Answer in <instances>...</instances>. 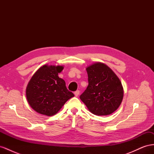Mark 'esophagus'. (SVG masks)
Wrapping results in <instances>:
<instances>
[{
	"mask_svg": "<svg viewBox=\"0 0 154 154\" xmlns=\"http://www.w3.org/2000/svg\"><path fill=\"white\" fill-rule=\"evenodd\" d=\"M74 95H75V96H78L79 94H80V91H76L74 92Z\"/></svg>",
	"mask_w": 154,
	"mask_h": 154,
	"instance_id": "obj_1",
	"label": "esophagus"
}]
</instances>
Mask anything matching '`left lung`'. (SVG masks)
I'll return each mask as SVG.
<instances>
[{
    "label": "left lung",
    "mask_w": 154,
    "mask_h": 154,
    "mask_svg": "<svg viewBox=\"0 0 154 154\" xmlns=\"http://www.w3.org/2000/svg\"><path fill=\"white\" fill-rule=\"evenodd\" d=\"M88 85L80 95L91 112L107 116L118 109L123 97V88L119 78L106 65L97 62L86 68Z\"/></svg>",
    "instance_id": "1"
}]
</instances>
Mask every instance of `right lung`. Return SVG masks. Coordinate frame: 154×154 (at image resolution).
<instances>
[{
	"label": "right lung",
	"instance_id": "obj_1",
	"mask_svg": "<svg viewBox=\"0 0 154 154\" xmlns=\"http://www.w3.org/2000/svg\"><path fill=\"white\" fill-rule=\"evenodd\" d=\"M63 67L44 65L32 76L26 88L27 100L37 112L51 116L57 114L66 102L74 97L63 79L58 77Z\"/></svg>",
	"mask_w": 154,
	"mask_h": 154
}]
</instances>
